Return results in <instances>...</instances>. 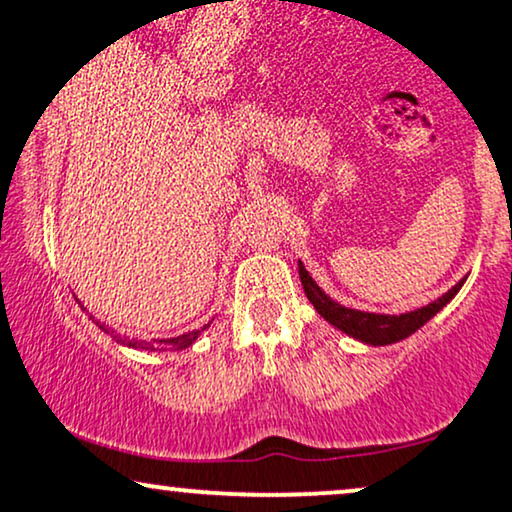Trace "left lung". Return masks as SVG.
Here are the masks:
<instances>
[{"instance_id":"obj_1","label":"left lung","mask_w":512,"mask_h":512,"mask_svg":"<svg viewBox=\"0 0 512 512\" xmlns=\"http://www.w3.org/2000/svg\"><path fill=\"white\" fill-rule=\"evenodd\" d=\"M299 277H301V285H304V292L308 296V301L315 306L327 323H332L339 330L351 334V337L361 339L365 344L372 346H384V344H394L401 342L413 334L415 330H420L427 320L434 318L441 308H444L453 296L458 294V289L463 287L465 277L458 282L456 287H451L449 292L444 296H439L437 301L432 304L418 308V311H410V313H401V315H380V313H365V311H353V308L339 306L337 301H332L323 289L315 285V280L308 275V270L304 268V263L299 261Z\"/></svg>"}]
</instances>
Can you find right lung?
<instances>
[{
  "label": "right lung",
  "instance_id": "add662e5",
  "mask_svg": "<svg viewBox=\"0 0 512 512\" xmlns=\"http://www.w3.org/2000/svg\"><path fill=\"white\" fill-rule=\"evenodd\" d=\"M99 327H102V325H99ZM102 330H106V327H102ZM106 332H109V330H106ZM199 332L201 330H194V332H187V334H182V337H175V339H161V342H156V339H154V344H147V342H128V344L130 346H142V349L180 351V349H187V346L199 337Z\"/></svg>",
  "mask_w": 512,
  "mask_h": 512
}]
</instances>
